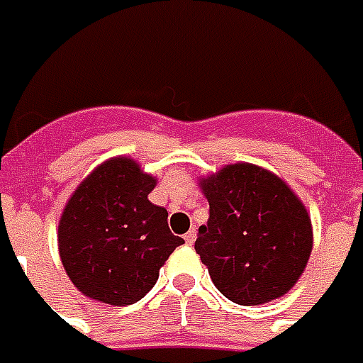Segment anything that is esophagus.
<instances>
[{
    "instance_id": "34e87169",
    "label": "esophagus",
    "mask_w": 363,
    "mask_h": 363,
    "mask_svg": "<svg viewBox=\"0 0 363 363\" xmlns=\"http://www.w3.org/2000/svg\"><path fill=\"white\" fill-rule=\"evenodd\" d=\"M195 238H197V230L195 228H191L189 233H187L186 236H184V240H186V244H194Z\"/></svg>"
}]
</instances>
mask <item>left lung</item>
<instances>
[{
    "mask_svg": "<svg viewBox=\"0 0 363 363\" xmlns=\"http://www.w3.org/2000/svg\"><path fill=\"white\" fill-rule=\"evenodd\" d=\"M209 220L195 252L218 291L238 305L284 297L313 250L307 207L274 172L236 162L199 179Z\"/></svg>",
    "mask_w": 363,
    "mask_h": 363,
    "instance_id": "8db88e82",
    "label": "left lung"
}]
</instances>
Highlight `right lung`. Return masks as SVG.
Returning a JSON list of instances; mask_svg holds the SVG:
<instances>
[{
  "label": "right lung",
  "mask_w": 363,
  "mask_h": 363,
  "mask_svg": "<svg viewBox=\"0 0 363 363\" xmlns=\"http://www.w3.org/2000/svg\"><path fill=\"white\" fill-rule=\"evenodd\" d=\"M156 177L136 160L115 156L84 177L58 223L60 259L76 289L125 307L140 301L184 238L168 227V211L148 201Z\"/></svg>",
  "instance_id": "add662e5"
}]
</instances>
